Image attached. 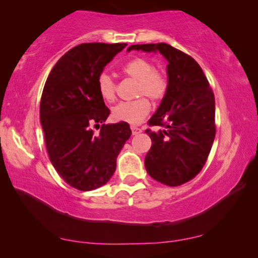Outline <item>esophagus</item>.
I'll list each match as a JSON object with an SVG mask.
<instances>
[{
	"instance_id": "obj_1",
	"label": "esophagus",
	"mask_w": 258,
	"mask_h": 258,
	"mask_svg": "<svg viewBox=\"0 0 258 258\" xmlns=\"http://www.w3.org/2000/svg\"><path fill=\"white\" fill-rule=\"evenodd\" d=\"M132 132L133 135H139L140 133H142V129L139 128V126H132Z\"/></svg>"
}]
</instances>
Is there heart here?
Segmentation results:
<instances>
[{
  "mask_svg": "<svg viewBox=\"0 0 258 258\" xmlns=\"http://www.w3.org/2000/svg\"><path fill=\"white\" fill-rule=\"evenodd\" d=\"M123 73L130 79L137 81L135 96H147L153 102H160L168 90V81L163 74L157 72L153 62L146 58H134L123 66ZM97 89L101 97L107 102L116 98V83L108 73H101L97 77ZM150 111V102L140 97L130 102H121L111 110L112 118L128 124H139Z\"/></svg>",
  "mask_w": 258,
  "mask_h": 258,
  "instance_id": "heart-1",
  "label": "heart"
}]
</instances>
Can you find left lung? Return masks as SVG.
<instances>
[{
	"label": "left lung",
	"mask_w": 258,
	"mask_h": 258,
	"mask_svg": "<svg viewBox=\"0 0 258 258\" xmlns=\"http://www.w3.org/2000/svg\"><path fill=\"white\" fill-rule=\"evenodd\" d=\"M158 51L168 61V90L148 121L151 148L147 172L169 186L184 184L202 170L213 147L215 96L206 75L191 56L167 43L134 44L130 50Z\"/></svg>",
	"instance_id": "8db88e82"
}]
</instances>
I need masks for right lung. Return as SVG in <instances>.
<instances>
[{
  "mask_svg": "<svg viewBox=\"0 0 258 258\" xmlns=\"http://www.w3.org/2000/svg\"><path fill=\"white\" fill-rule=\"evenodd\" d=\"M125 45H76L58 59L44 84L40 118L49 158L59 176L82 191L111 178L116 158L132 135L125 122L104 124L110 110L97 89L98 75ZM95 122L102 123L98 136L90 129Z\"/></svg>",
  "mask_w": 258,
  "mask_h": 258,
  "instance_id": "obj_1",
  "label": "right lung"
}]
</instances>
